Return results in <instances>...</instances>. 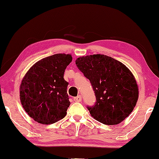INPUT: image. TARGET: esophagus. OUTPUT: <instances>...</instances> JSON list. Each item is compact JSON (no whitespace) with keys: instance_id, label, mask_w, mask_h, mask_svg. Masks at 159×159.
<instances>
[{"instance_id":"esophagus-1","label":"esophagus","mask_w":159,"mask_h":159,"mask_svg":"<svg viewBox=\"0 0 159 159\" xmlns=\"http://www.w3.org/2000/svg\"><path fill=\"white\" fill-rule=\"evenodd\" d=\"M74 101L76 102H80L82 101V97L81 95H78V96L74 98Z\"/></svg>"}]
</instances>
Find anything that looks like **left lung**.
Returning <instances> with one entry per match:
<instances>
[{"label":"left lung","mask_w":159,"mask_h":159,"mask_svg":"<svg viewBox=\"0 0 159 159\" xmlns=\"http://www.w3.org/2000/svg\"><path fill=\"white\" fill-rule=\"evenodd\" d=\"M77 68L90 80L96 98L88 106L91 116L106 125H118L133 111L138 99V87L129 69L110 56L101 54L76 60Z\"/></svg>","instance_id":"left-lung-1"}]
</instances>
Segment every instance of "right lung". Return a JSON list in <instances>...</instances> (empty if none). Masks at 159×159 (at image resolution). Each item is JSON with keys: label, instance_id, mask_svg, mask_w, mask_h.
<instances>
[{"label": "right lung", "instance_id": "1", "mask_svg": "<svg viewBox=\"0 0 159 159\" xmlns=\"http://www.w3.org/2000/svg\"><path fill=\"white\" fill-rule=\"evenodd\" d=\"M71 61L70 54H54L35 63L24 77L20 101L37 122L51 125L66 115L70 101L64 74Z\"/></svg>", "mask_w": 159, "mask_h": 159}]
</instances>
